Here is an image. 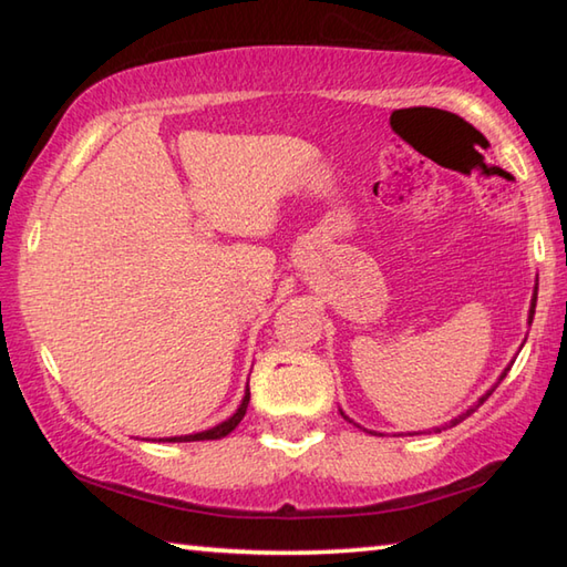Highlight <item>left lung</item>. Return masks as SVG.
<instances>
[{"instance_id": "obj_1", "label": "left lung", "mask_w": 567, "mask_h": 567, "mask_svg": "<svg viewBox=\"0 0 567 567\" xmlns=\"http://www.w3.org/2000/svg\"><path fill=\"white\" fill-rule=\"evenodd\" d=\"M535 302H537V290H535V295H533V302H530V315H527V322H533V315H535ZM507 370H511V368H505V370H503V375H501V380H503V378L507 375ZM501 380H497V385H501ZM497 385H495V388H497ZM495 388H493V390H495ZM493 390H487V392H485V395L477 400V405H475V408H480V405H483V402H485L487 398H491V395H493ZM475 408H470L467 412H463V415H460V417H455L453 422H450V425H457V422H460V420H465V417L470 415V412H475ZM342 417H344V420H350L348 415H344V412H342ZM437 430H440V427H437ZM370 435H378V433H370Z\"/></svg>"}]
</instances>
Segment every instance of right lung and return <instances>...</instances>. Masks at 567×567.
<instances>
[{"mask_svg": "<svg viewBox=\"0 0 567 567\" xmlns=\"http://www.w3.org/2000/svg\"><path fill=\"white\" fill-rule=\"evenodd\" d=\"M247 402H249V388L245 390V398L239 402V408L233 417H227L225 422H219V425L205 430V433H195V435H179V437H159L162 443H195V440H219L233 433V430L239 425V420L245 417L247 412Z\"/></svg>", "mask_w": 567, "mask_h": 567, "instance_id": "1", "label": "right lung"}]
</instances>
